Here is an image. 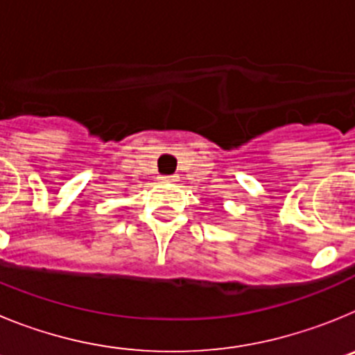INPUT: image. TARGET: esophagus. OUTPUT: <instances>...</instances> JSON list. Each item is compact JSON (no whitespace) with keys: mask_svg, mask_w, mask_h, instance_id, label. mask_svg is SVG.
<instances>
[{"mask_svg":"<svg viewBox=\"0 0 355 355\" xmlns=\"http://www.w3.org/2000/svg\"><path fill=\"white\" fill-rule=\"evenodd\" d=\"M159 180H162L163 184H171L178 181V175H163V178H159Z\"/></svg>","mask_w":355,"mask_h":355,"instance_id":"esophagus-1","label":"esophagus"}]
</instances>
